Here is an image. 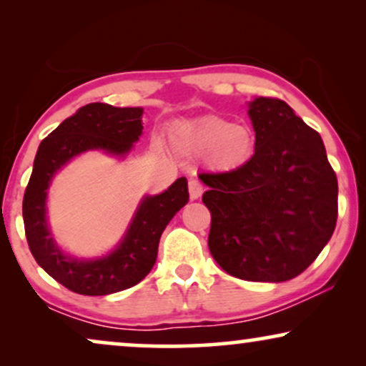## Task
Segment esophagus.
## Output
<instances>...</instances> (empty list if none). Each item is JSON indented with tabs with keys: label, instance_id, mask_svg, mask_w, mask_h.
<instances>
[{
	"label": "esophagus",
	"instance_id": "esophagus-1",
	"mask_svg": "<svg viewBox=\"0 0 366 366\" xmlns=\"http://www.w3.org/2000/svg\"><path fill=\"white\" fill-rule=\"evenodd\" d=\"M188 189H189V198H192V199H198V198L203 194L204 187H203V183L199 182L198 178H189Z\"/></svg>",
	"mask_w": 366,
	"mask_h": 366
}]
</instances>
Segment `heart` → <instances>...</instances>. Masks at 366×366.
Here are the masks:
<instances>
[{"label":"heart","instance_id":"b5f03b06","mask_svg":"<svg viewBox=\"0 0 366 366\" xmlns=\"http://www.w3.org/2000/svg\"><path fill=\"white\" fill-rule=\"evenodd\" d=\"M172 139L174 147L183 153H208V163L223 172L242 167L252 158L254 149L252 129L244 124H232L222 118L177 124Z\"/></svg>","mask_w":366,"mask_h":366}]
</instances>
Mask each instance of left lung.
<instances>
[{
	"instance_id": "left-lung-1",
	"label": "left lung",
	"mask_w": 366,
	"mask_h": 366,
	"mask_svg": "<svg viewBox=\"0 0 366 366\" xmlns=\"http://www.w3.org/2000/svg\"><path fill=\"white\" fill-rule=\"evenodd\" d=\"M254 154L239 168L202 173L209 187L208 247L232 277L287 282L303 273L332 238L338 182L322 137L278 98L248 109Z\"/></svg>"
}]
</instances>
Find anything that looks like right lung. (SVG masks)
I'll use <instances>...</instances> for the list:
<instances>
[{"label":"right lung","mask_w":366,"mask_h":366,"mask_svg":"<svg viewBox=\"0 0 366 366\" xmlns=\"http://www.w3.org/2000/svg\"><path fill=\"white\" fill-rule=\"evenodd\" d=\"M142 108H114L107 103H89L64 119L38 148L23 198L24 233L39 267L74 293L98 297L122 292L142 282L157 262L163 229L188 203L187 178H178L162 194L147 197L139 204L122 244L113 253L93 262L64 257L54 244L46 227L44 208L53 174L86 149L127 154L142 134Z\"/></svg>","instance_id":"obj_1"}]
</instances>
